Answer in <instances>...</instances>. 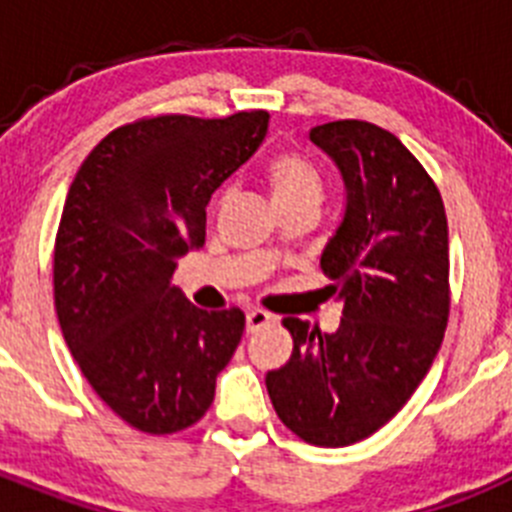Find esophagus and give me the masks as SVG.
<instances>
[{
  "label": "esophagus",
  "instance_id": "esophagus-1",
  "mask_svg": "<svg viewBox=\"0 0 512 512\" xmlns=\"http://www.w3.org/2000/svg\"><path fill=\"white\" fill-rule=\"evenodd\" d=\"M274 323V315H269L266 310H248L246 312V330L248 333H256V330L266 328V325Z\"/></svg>",
  "mask_w": 512,
  "mask_h": 512
}]
</instances>
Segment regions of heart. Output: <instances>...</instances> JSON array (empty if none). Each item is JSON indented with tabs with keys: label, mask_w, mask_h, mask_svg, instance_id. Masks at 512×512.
I'll return each mask as SVG.
<instances>
[{
	"label": "heart",
	"mask_w": 512,
	"mask_h": 512,
	"mask_svg": "<svg viewBox=\"0 0 512 512\" xmlns=\"http://www.w3.org/2000/svg\"><path fill=\"white\" fill-rule=\"evenodd\" d=\"M271 197L277 205L287 202H320L323 200V176L300 153H279L266 164Z\"/></svg>",
	"instance_id": "heart-1"
}]
</instances>
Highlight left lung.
Returning a JSON list of instances; mask_svg holds the SVG:
<instances>
[{
    "mask_svg": "<svg viewBox=\"0 0 512 512\" xmlns=\"http://www.w3.org/2000/svg\"><path fill=\"white\" fill-rule=\"evenodd\" d=\"M310 140L346 187L320 256L343 318L336 333L284 318L295 348L266 390L289 431L338 449L395 418L436 359L449 323V225L438 187L392 133L336 120Z\"/></svg>",
    "mask_w": 512,
    "mask_h": 512,
    "instance_id": "left-lung-1",
    "label": "left lung"
}]
</instances>
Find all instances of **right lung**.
<instances>
[{"instance_id": "add662e5", "label": "right lung", "mask_w": 512, "mask_h": 512, "mask_svg": "<svg viewBox=\"0 0 512 512\" xmlns=\"http://www.w3.org/2000/svg\"><path fill=\"white\" fill-rule=\"evenodd\" d=\"M266 128L264 110L148 117L99 140L71 182L53 251L58 323L92 390L138 431L197 423L241 343L238 307L200 310L171 277L205 246L212 192Z\"/></svg>"}]
</instances>
